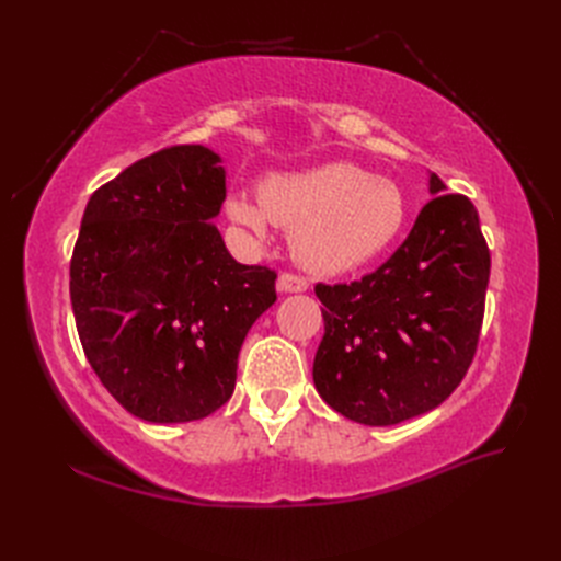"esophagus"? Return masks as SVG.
<instances>
[{
  "mask_svg": "<svg viewBox=\"0 0 561 561\" xmlns=\"http://www.w3.org/2000/svg\"><path fill=\"white\" fill-rule=\"evenodd\" d=\"M276 287L280 293H307L309 290V280L297 274H280Z\"/></svg>",
  "mask_w": 561,
  "mask_h": 561,
  "instance_id": "1",
  "label": "esophagus"
}]
</instances>
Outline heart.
Returning <instances> with one entry per match:
<instances>
[{
	"mask_svg": "<svg viewBox=\"0 0 561 561\" xmlns=\"http://www.w3.org/2000/svg\"><path fill=\"white\" fill-rule=\"evenodd\" d=\"M225 213L257 236H266L271 222L293 229V252L304 266L318 274H346L398 239L407 203L398 184L334 161L271 173L260 182L257 196L229 192Z\"/></svg>",
	"mask_w": 561,
	"mask_h": 561,
	"instance_id": "obj_1",
	"label": "heart"
}]
</instances>
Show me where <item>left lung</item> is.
Listing matches in <instances>:
<instances>
[{"mask_svg":"<svg viewBox=\"0 0 561 561\" xmlns=\"http://www.w3.org/2000/svg\"><path fill=\"white\" fill-rule=\"evenodd\" d=\"M445 190L431 173L433 198L377 271L316 285L325 334L313 383L355 423L396 426L435 410L472 363L491 260L470 198Z\"/></svg>","mask_w":561,"mask_h":561,"instance_id":"1","label":"left lung"}]
</instances>
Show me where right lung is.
I'll return each instance as SVG.
<instances>
[{"mask_svg": "<svg viewBox=\"0 0 561 561\" xmlns=\"http://www.w3.org/2000/svg\"><path fill=\"white\" fill-rule=\"evenodd\" d=\"M222 157L178 145L128 165L87 203L70 262L83 353L126 412L198 421L236 386L245 336L276 301V274L236 262L213 219Z\"/></svg>", "mask_w": 561, "mask_h": 561, "instance_id": "right-lung-1", "label": "right lung"}]
</instances>
